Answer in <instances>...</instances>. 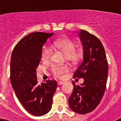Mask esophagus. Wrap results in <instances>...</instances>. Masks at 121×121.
Instances as JSON below:
<instances>
[{"label":"esophagus","mask_w":121,"mask_h":121,"mask_svg":"<svg viewBox=\"0 0 121 121\" xmlns=\"http://www.w3.org/2000/svg\"><path fill=\"white\" fill-rule=\"evenodd\" d=\"M64 84V82H63V81H58V82H57V84H58V85H62V84Z\"/></svg>","instance_id":"esophagus-1"}]
</instances>
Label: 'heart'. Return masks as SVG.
I'll list each match as a JSON object with an SVG mask.
<instances>
[{
    "mask_svg": "<svg viewBox=\"0 0 121 121\" xmlns=\"http://www.w3.org/2000/svg\"><path fill=\"white\" fill-rule=\"evenodd\" d=\"M56 48L60 50L64 55L67 61L71 63H76L79 60L81 54L75 51V44L69 39H59L54 42ZM52 50L50 46L44 44L41 52V58L43 61H48L52 56ZM52 74L57 78H61L65 73L69 71L67 65H52L51 67Z\"/></svg>",
    "mask_w": 121,
    "mask_h": 121,
    "instance_id": "b5f03b06",
    "label": "heart"
}]
</instances>
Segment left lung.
<instances>
[{
    "mask_svg": "<svg viewBox=\"0 0 121 121\" xmlns=\"http://www.w3.org/2000/svg\"><path fill=\"white\" fill-rule=\"evenodd\" d=\"M80 39L83 47V59L74 74V78L84 79L75 85L68 99L69 107L75 112L85 114L92 112L101 102L108 78V65L102 43L94 35L80 30Z\"/></svg>",
    "mask_w": 121,
    "mask_h": 121,
    "instance_id": "left-lung-1",
    "label": "left lung"
}]
</instances>
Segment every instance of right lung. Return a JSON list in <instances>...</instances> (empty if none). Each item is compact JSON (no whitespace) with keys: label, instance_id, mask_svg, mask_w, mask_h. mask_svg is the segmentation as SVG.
Masks as SVG:
<instances>
[{"label":"right lung","instance_id":"obj_1","mask_svg":"<svg viewBox=\"0 0 121 121\" xmlns=\"http://www.w3.org/2000/svg\"><path fill=\"white\" fill-rule=\"evenodd\" d=\"M53 35L30 33L16 45L11 57L10 81L16 95L27 111L37 117L50 111L57 87L54 80L39 84L36 74L43 46Z\"/></svg>","mask_w":121,"mask_h":121}]
</instances>
